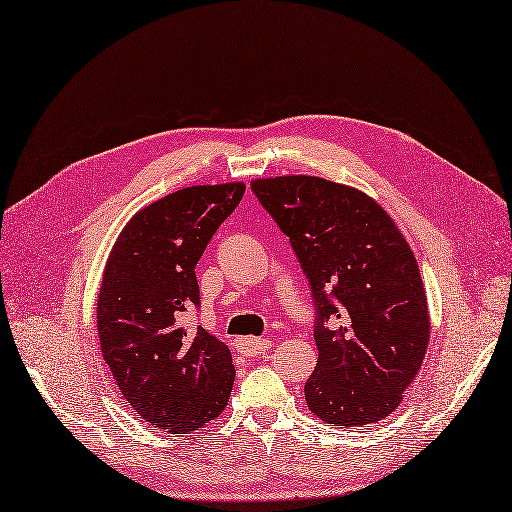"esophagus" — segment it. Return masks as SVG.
<instances>
[{
  "label": "esophagus",
  "mask_w": 512,
  "mask_h": 512,
  "mask_svg": "<svg viewBox=\"0 0 512 512\" xmlns=\"http://www.w3.org/2000/svg\"><path fill=\"white\" fill-rule=\"evenodd\" d=\"M236 348L242 356H259L263 352H268L272 344L270 339H261V337H240Z\"/></svg>",
  "instance_id": "esophagus-1"
}]
</instances>
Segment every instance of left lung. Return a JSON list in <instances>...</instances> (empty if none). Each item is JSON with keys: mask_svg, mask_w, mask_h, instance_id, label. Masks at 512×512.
Masks as SVG:
<instances>
[{"mask_svg": "<svg viewBox=\"0 0 512 512\" xmlns=\"http://www.w3.org/2000/svg\"><path fill=\"white\" fill-rule=\"evenodd\" d=\"M251 187L289 236L316 299L318 363L306 382L308 409L344 428L388 418L430 342L409 242L377 200L352 185L285 175L253 179Z\"/></svg>", "mask_w": 512, "mask_h": 512, "instance_id": "8db88e82", "label": "left lung"}]
</instances>
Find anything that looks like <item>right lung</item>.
Listing matches in <instances>:
<instances>
[{"mask_svg":"<svg viewBox=\"0 0 512 512\" xmlns=\"http://www.w3.org/2000/svg\"><path fill=\"white\" fill-rule=\"evenodd\" d=\"M244 183L192 185L130 217L107 257L97 295L105 363L128 405L168 434H189L219 418L236 369L227 346L187 329L198 304L196 263L238 206Z\"/></svg>","mask_w":512,"mask_h":512,"instance_id":"right-lung-1","label":"right lung"}]
</instances>
